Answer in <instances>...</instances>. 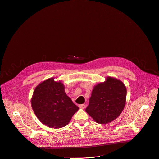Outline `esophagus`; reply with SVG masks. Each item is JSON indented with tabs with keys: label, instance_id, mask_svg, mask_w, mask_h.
Instances as JSON below:
<instances>
[{
	"label": "esophagus",
	"instance_id": "esophagus-1",
	"mask_svg": "<svg viewBox=\"0 0 159 159\" xmlns=\"http://www.w3.org/2000/svg\"><path fill=\"white\" fill-rule=\"evenodd\" d=\"M79 107L80 108H81V109H84V108H85V107H86V105H84V104L79 105Z\"/></svg>",
	"mask_w": 159,
	"mask_h": 159
}]
</instances>
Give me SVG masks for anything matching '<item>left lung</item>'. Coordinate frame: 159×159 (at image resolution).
I'll list each match as a JSON object with an SVG mask.
<instances>
[{"label": "left lung", "instance_id": "1", "mask_svg": "<svg viewBox=\"0 0 159 159\" xmlns=\"http://www.w3.org/2000/svg\"><path fill=\"white\" fill-rule=\"evenodd\" d=\"M127 89L123 82L108 77L93 87L86 112L98 123L107 124L121 114L126 102Z\"/></svg>", "mask_w": 159, "mask_h": 159}]
</instances>
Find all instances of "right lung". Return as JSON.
<instances>
[{
	"label": "right lung",
	"instance_id": "1",
	"mask_svg": "<svg viewBox=\"0 0 159 159\" xmlns=\"http://www.w3.org/2000/svg\"><path fill=\"white\" fill-rule=\"evenodd\" d=\"M64 88L60 81L50 78L41 82L34 89L31 99L33 111L47 127H65L78 111L79 107L66 95Z\"/></svg>",
	"mask_w": 159,
	"mask_h": 159
}]
</instances>
